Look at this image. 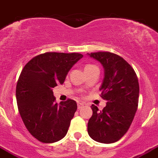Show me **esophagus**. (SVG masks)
Instances as JSON below:
<instances>
[{
  "instance_id": "34e87169",
  "label": "esophagus",
  "mask_w": 158,
  "mask_h": 158,
  "mask_svg": "<svg viewBox=\"0 0 158 158\" xmlns=\"http://www.w3.org/2000/svg\"><path fill=\"white\" fill-rule=\"evenodd\" d=\"M83 106H84V104L79 102V103H78V109H79V110H80L82 107H83Z\"/></svg>"
}]
</instances>
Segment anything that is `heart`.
<instances>
[{
	"mask_svg": "<svg viewBox=\"0 0 158 158\" xmlns=\"http://www.w3.org/2000/svg\"><path fill=\"white\" fill-rule=\"evenodd\" d=\"M90 66H93V65H87V66H85V68H88V67H90ZM84 68V69H85Z\"/></svg>",
	"mask_w": 158,
	"mask_h": 158,
	"instance_id": "b5f03b06",
	"label": "heart"
}]
</instances>
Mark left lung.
Here are the masks:
<instances>
[{
  "label": "left lung",
  "mask_w": 158,
  "mask_h": 158,
  "mask_svg": "<svg viewBox=\"0 0 158 158\" xmlns=\"http://www.w3.org/2000/svg\"><path fill=\"white\" fill-rule=\"evenodd\" d=\"M104 68L101 97L107 101L99 110L92 105L88 123V135L95 141L112 143L127 133L134 119L139 102V87L134 69L118 55L110 52L88 53Z\"/></svg>",
  "instance_id": "obj_1"
}]
</instances>
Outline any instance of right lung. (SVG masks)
Here are the masks:
<instances>
[{
  "label": "right lung",
  "instance_id": "right-lung-1",
  "mask_svg": "<svg viewBox=\"0 0 158 158\" xmlns=\"http://www.w3.org/2000/svg\"><path fill=\"white\" fill-rule=\"evenodd\" d=\"M83 57L78 52H45L26 64L16 86L19 114L28 131L43 143L66 135L77 110L75 101L55 102L52 88L62 84L69 70Z\"/></svg>",
  "mask_w": 158,
  "mask_h": 158
}]
</instances>
